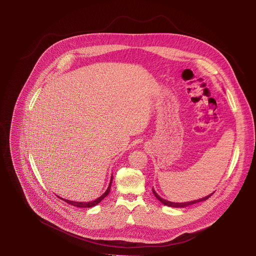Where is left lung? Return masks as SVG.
Listing matches in <instances>:
<instances>
[{
  "mask_svg": "<svg viewBox=\"0 0 256 256\" xmlns=\"http://www.w3.org/2000/svg\"><path fill=\"white\" fill-rule=\"evenodd\" d=\"M152 193H154V195L164 205L168 206V207H176V208H182V207H185V206H188V205H192V204H195V203H198V202H201V201H205V200H207L209 197H211L212 194H214V193H212V194H210V195H208V196H206V197H204V198H201V199H199V200H194V201L184 202V203H174V202H170V201H166V200L162 199V197H160V196L156 193V191H154V189H152Z\"/></svg>",
  "mask_w": 256,
  "mask_h": 256,
  "instance_id": "8db88e82",
  "label": "left lung"
}]
</instances>
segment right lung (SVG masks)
Listing matches in <instances>:
<instances>
[{"label": "right lung", "mask_w": 256, "mask_h": 256, "mask_svg": "<svg viewBox=\"0 0 256 256\" xmlns=\"http://www.w3.org/2000/svg\"><path fill=\"white\" fill-rule=\"evenodd\" d=\"M111 183H112V178H111V180H110V186H108V190L100 196V197H98V199H96V200H94V201H92V202H88V203H86V202H74V201H71V200H67V199H63L65 202H67L68 204H71V205H73V206H76V207H78V208H92V207H94V206H96V205H98L104 198H106L108 194H110V187H111ZM59 197V196H58ZM60 198V197H59ZM62 199V198H61Z\"/></svg>", "instance_id": "1"}]
</instances>
